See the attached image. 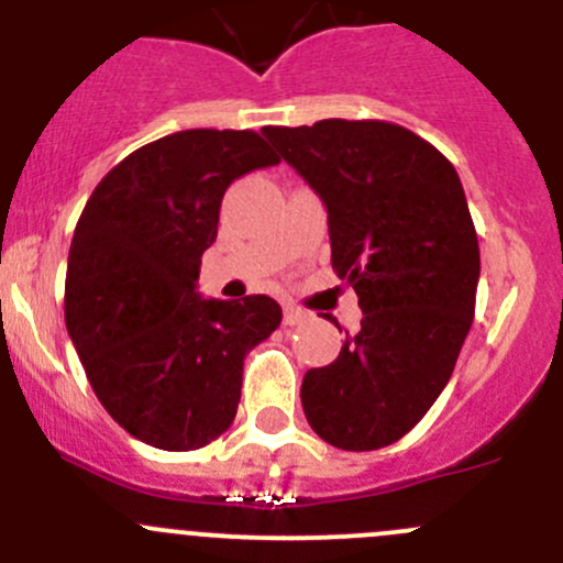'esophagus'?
Masks as SVG:
<instances>
[{"label":"esophagus","mask_w":563,"mask_h":563,"mask_svg":"<svg viewBox=\"0 0 563 563\" xmlns=\"http://www.w3.org/2000/svg\"><path fill=\"white\" fill-rule=\"evenodd\" d=\"M302 319H306V311H299L294 306H286V311H283V322L286 324H299Z\"/></svg>","instance_id":"obj_1"}]
</instances>
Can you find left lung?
<instances>
[{"instance_id":"obj_1","label":"left lung","mask_w":563,"mask_h":563,"mask_svg":"<svg viewBox=\"0 0 563 563\" xmlns=\"http://www.w3.org/2000/svg\"><path fill=\"white\" fill-rule=\"evenodd\" d=\"M264 135L322 197L330 264L364 311L339 358L306 372L302 411L333 448H388L448 386L475 317L481 250L459 172L433 144L380 119Z\"/></svg>"}]
</instances>
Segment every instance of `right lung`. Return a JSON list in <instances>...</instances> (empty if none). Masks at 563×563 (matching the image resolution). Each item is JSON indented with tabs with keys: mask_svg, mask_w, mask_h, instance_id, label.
<instances>
[{
	"mask_svg": "<svg viewBox=\"0 0 563 563\" xmlns=\"http://www.w3.org/2000/svg\"><path fill=\"white\" fill-rule=\"evenodd\" d=\"M280 157L252 130H183L130 152L82 208L66 328L104 411L157 450H199L233 424L244 358L283 311L197 294L233 180Z\"/></svg>",
	"mask_w": 563,
	"mask_h": 563,
	"instance_id": "right-lung-1",
	"label": "right lung"
}]
</instances>
